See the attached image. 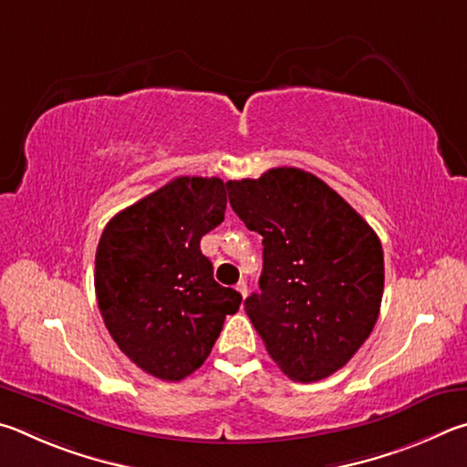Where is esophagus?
<instances>
[{"instance_id": "obj_1", "label": "esophagus", "mask_w": 467, "mask_h": 467, "mask_svg": "<svg viewBox=\"0 0 467 467\" xmlns=\"http://www.w3.org/2000/svg\"><path fill=\"white\" fill-rule=\"evenodd\" d=\"M235 289L240 291V296H242V297H246V296H248V285H246V281H240L238 285H235Z\"/></svg>"}]
</instances>
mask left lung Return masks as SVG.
Returning <instances> with one entry per match:
<instances>
[{"label":"left lung","mask_w":467,"mask_h":467,"mask_svg":"<svg viewBox=\"0 0 467 467\" xmlns=\"http://www.w3.org/2000/svg\"><path fill=\"white\" fill-rule=\"evenodd\" d=\"M225 186L232 209L263 235L260 293L244 304L250 322L293 381L328 378L378 322L386 276L378 234L306 170L273 168Z\"/></svg>","instance_id":"8db88e82"}]
</instances>
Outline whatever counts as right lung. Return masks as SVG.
Returning <instances> with one entry per match:
<instances>
[{
  "label": "right lung",
  "mask_w": 467,
  "mask_h": 467,
  "mask_svg": "<svg viewBox=\"0 0 467 467\" xmlns=\"http://www.w3.org/2000/svg\"><path fill=\"white\" fill-rule=\"evenodd\" d=\"M221 178L178 176L106 223L96 250L98 307L139 369L180 381L199 369L242 296L213 279L201 238L225 215Z\"/></svg>",
  "instance_id": "obj_1"
}]
</instances>
